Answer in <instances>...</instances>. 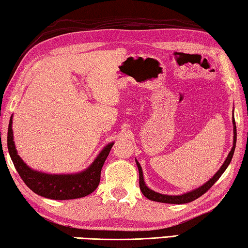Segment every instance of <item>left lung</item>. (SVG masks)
I'll use <instances>...</instances> for the list:
<instances>
[{
  "mask_svg": "<svg viewBox=\"0 0 248 248\" xmlns=\"http://www.w3.org/2000/svg\"><path fill=\"white\" fill-rule=\"evenodd\" d=\"M233 132H234V139H233V146H232V150H231V152L229 153L228 157L223 163V165L220 167V170L217 171L216 175L213 176V177L208 180L207 183L203 184L202 186H200L199 188H197L195 190H191L189 192H186V194H183V195H178V196H169V195H163V194H159V192L154 191L152 189H150V188L146 186L145 183H144V179H143V173H142V169L139 164V162L137 161V166H138V170H139V184H140V189L142 191V194H143L146 198L152 200V201H157V202H163V203H173V204H182V203H188V202H191V201L196 200L197 198H199L200 196H202L203 194H205L210 188L213 186V184H215L217 179L221 177V175L224 173V170H226V167L229 166V164L231 163V159L233 157V154H234V150H235V144H236V124H235V120H234V117H233Z\"/></svg>",
  "mask_w": 248,
  "mask_h": 248,
  "instance_id": "8db88e82",
  "label": "left lung"
}]
</instances>
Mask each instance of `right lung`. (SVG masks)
I'll use <instances>...</instances> for the list:
<instances>
[{
	"label": "right lung",
	"mask_w": 248,
	"mask_h": 248,
	"mask_svg": "<svg viewBox=\"0 0 248 248\" xmlns=\"http://www.w3.org/2000/svg\"><path fill=\"white\" fill-rule=\"evenodd\" d=\"M112 145H114V142L105 146L90 167H87L81 173L66 175L46 174L31 170L19 157L13 141L12 117L10 124H8L7 148L16 170L18 171L19 176L27 185V187L31 188L35 194L49 199L69 200L82 198V197L92 194L98 187L102 167Z\"/></svg>",
	"instance_id": "1"
}]
</instances>
